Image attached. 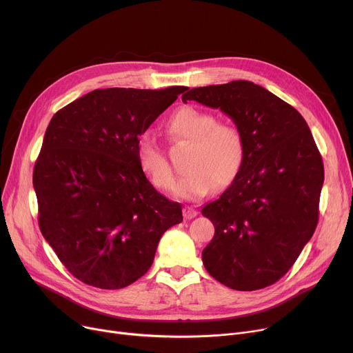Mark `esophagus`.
Returning <instances> with one entry per match:
<instances>
[{"label":"esophagus","instance_id":"esophagus-1","mask_svg":"<svg viewBox=\"0 0 353 353\" xmlns=\"http://www.w3.org/2000/svg\"><path fill=\"white\" fill-rule=\"evenodd\" d=\"M183 216L186 217L188 220H190V219H193V217H196L197 216V210L196 209H193L192 206H186L183 209Z\"/></svg>","mask_w":353,"mask_h":353}]
</instances>
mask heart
Here are the masks:
<instances>
[{
    "instance_id": "obj_1",
    "label": "heart",
    "mask_w": 353,
    "mask_h": 353,
    "mask_svg": "<svg viewBox=\"0 0 353 353\" xmlns=\"http://www.w3.org/2000/svg\"><path fill=\"white\" fill-rule=\"evenodd\" d=\"M167 137L174 144H188L184 173L173 189L186 200L208 196L214 184L226 188L236 179L245 160V137L229 123L194 107H184L170 116L164 125ZM137 161L143 173L160 190H170L174 183L172 167L163 147L150 134L137 140Z\"/></svg>"
}]
</instances>
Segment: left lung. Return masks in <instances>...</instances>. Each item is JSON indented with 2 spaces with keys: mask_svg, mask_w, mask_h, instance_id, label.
<instances>
[{
  "mask_svg": "<svg viewBox=\"0 0 353 353\" xmlns=\"http://www.w3.org/2000/svg\"><path fill=\"white\" fill-rule=\"evenodd\" d=\"M181 100L223 111L246 147L236 179L201 209L214 226L203 265L230 289L270 286L318 225L323 161L310 130L298 110L252 81L192 88Z\"/></svg>",
  "mask_w": 353,
  "mask_h": 353,
  "instance_id": "1",
  "label": "left lung"
}]
</instances>
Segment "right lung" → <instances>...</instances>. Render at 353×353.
<instances>
[{
	"label": "right lung",
	"mask_w": 353,
	"mask_h": 353,
	"mask_svg": "<svg viewBox=\"0 0 353 353\" xmlns=\"http://www.w3.org/2000/svg\"><path fill=\"white\" fill-rule=\"evenodd\" d=\"M188 87L101 88L55 113L34 165L44 239L67 270L121 289L150 269L163 233L183 220L137 161V140Z\"/></svg>",
	"instance_id": "add662e5"
}]
</instances>
